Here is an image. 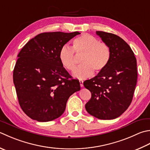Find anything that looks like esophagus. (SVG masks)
<instances>
[{
	"instance_id": "esophagus-1",
	"label": "esophagus",
	"mask_w": 150,
	"mask_h": 150,
	"mask_svg": "<svg viewBox=\"0 0 150 150\" xmlns=\"http://www.w3.org/2000/svg\"><path fill=\"white\" fill-rule=\"evenodd\" d=\"M79 83H80V86L81 87L83 86V81L82 80H79Z\"/></svg>"
}]
</instances>
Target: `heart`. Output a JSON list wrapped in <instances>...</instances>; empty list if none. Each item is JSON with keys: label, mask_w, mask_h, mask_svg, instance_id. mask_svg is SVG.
I'll return each mask as SVG.
<instances>
[{"label": "heart", "mask_w": 150, "mask_h": 150, "mask_svg": "<svg viewBox=\"0 0 150 150\" xmlns=\"http://www.w3.org/2000/svg\"><path fill=\"white\" fill-rule=\"evenodd\" d=\"M75 52L83 54V64L73 73V77L79 79H86L92 75L93 71L101 72L106 68L110 59L109 47L90 34H83L73 40V49L64 45L60 50L59 59L62 65L70 71H74L77 62Z\"/></svg>", "instance_id": "1"}]
</instances>
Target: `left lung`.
<instances>
[{
    "instance_id": "left-lung-1",
    "label": "left lung",
    "mask_w": 150,
    "mask_h": 150,
    "mask_svg": "<svg viewBox=\"0 0 150 150\" xmlns=\"http://www.w3.org/2000/svg\"><path fill=\"white\" fill-rule=\"evenodd\" d=\"M96 34L109 47L110 59L103 71L83 83L92 93L85 108L97 118L112 120L122 115L133 99L137 81V59L122 38L103 31Z\"/></svg>"
}]
</instances>
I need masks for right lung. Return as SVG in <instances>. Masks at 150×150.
Returning a JSON list of instances; mask_svg holds the SVG:
<instances>
[{"instance_id": "obj_1", "label": "right lung", "mask_w": 150, "mask_h": 150, "mask_svg": "<svg viewBox=\"0 0 150 150\" xmlns=\"http://www.w3.org/2000/svg\"><path fill=\"white\" fill-rule=\"evenodd\" d=\"M79 32H43L25 44L17 55L13 83L21 108L38 122L58 118L70 96L81 90L62 65L60 49Z\"/></svg>"}]
</instances>
